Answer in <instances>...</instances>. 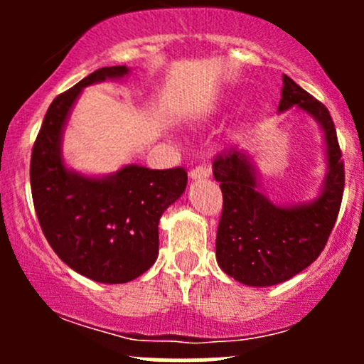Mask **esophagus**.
Listing matches in <instances>:
<instances>
[{
    "label": "esophagus",
    "mask_w": 364,
    "mask_h": 364,
    "mask_svg": "<svg viewBox=\"0 0 364 364\" xmlns=\"http://www.w3.org/2000/svg\"><path fill=\"white\" fill-rule=\"evenodd\" d=\"M208 176H210V171H208L205 166H195V168L190 171V179H193V181H196V179H205Z\"/></svg>",
    "instance_id": "esophagus-1"
}]
</instances>
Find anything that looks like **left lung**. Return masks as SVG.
<instances>
[{"mask_svg":"<svg viewBox=\"0 0 364 364\" xmlns=\"http://www.w3.org/2000/svg\"><path fill=\"white\" fill-rule=\"evenodd\" d=\"M279 112L291 107L310 114L323 132L327 174L315 200L277 205L258 183L253 157L231 149L214 161V178L223 190V215L215 240L220 269L253 287L281 284L318 258L336 224L344 191V162L327 107L287 75L282 77Z\"/></svg>","mask_w":364,"mask_h":364,"instance_id":"left-lung-1","label":"left lung"}]
</instances>
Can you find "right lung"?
<instances>
[{
  "instance_id": "add662e5",
  "label": "right lung",
  "mask_w": 364,
  "mask_h": 364,
  "mask_svg": "<svg viewBox=\"0 0 364 364\" xmlns=\"http://www.w3.org/2000/svg\"><path fill=\"white\" fill-rule=\"evenodd\" d=\"M128 66L95 70L63 92L46 112L31 159L36 214L54 253L95 282L123 284L147 272L159 253V220L183 195V168L128 164L107 176L68 169L61 141L72 107L85 87L121 80Z\"/></svg>"
}]
</instances>
